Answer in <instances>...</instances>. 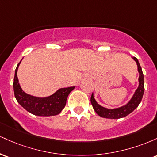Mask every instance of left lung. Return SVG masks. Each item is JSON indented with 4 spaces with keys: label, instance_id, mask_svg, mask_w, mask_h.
I'll return each instance as SVG.
<instances>
[{
    "label": "left lung",
    "instance_id": "8db88e82",
    "mask_svg": "<svg viewBox=\"0 0 157 157\" xmlns=\"http://www.w3.org/2000/svg\"><path fill=\"white\" fill-rule=\"evenodd\" d=\"M133 59L136 61V64H137L138 71L140 74V77H139V86L137 89L135 91V93L133 95L132 98L131 100L128 102L125 105L122 106V107L117 108V109H109L104 108L99 105L98 103L95 100L94 94L92 93L91 97V105L93 106V109L95 111L97 114L100 117L103 118L107 119H120L125 117L128 115L132 111H134L136 108L138 107L139 104L141 102L142 97H143L144 91H145V87H144V76L143 73H142V68L140 66V63L136 57H133Z\"/></svg>",
    "mask_w": 157,
    "mask_h": 157
}]
</instances>
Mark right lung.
Here are the masks:
<instances>
[{
	"label": "right lung",
	"mask_w": 157,
	"mask_h": 157,
	"mask_svg": "<svg viewBox=\"0 0 157 157\" xmlns=\"http://www.w3.org/2000/svg\"><path fill=\"white\" fill-rule=\"evenodd\" d=\"M21 62L15 69L13 82L14 94L17 102L27 111L36 116L49 117L60 113L66 105L68 94L75 86L60 89L51 96L46 97H37L28 94L21 89L17 76Z\"/></svg>",
	"instance_id": "1"
}]
</instances>
